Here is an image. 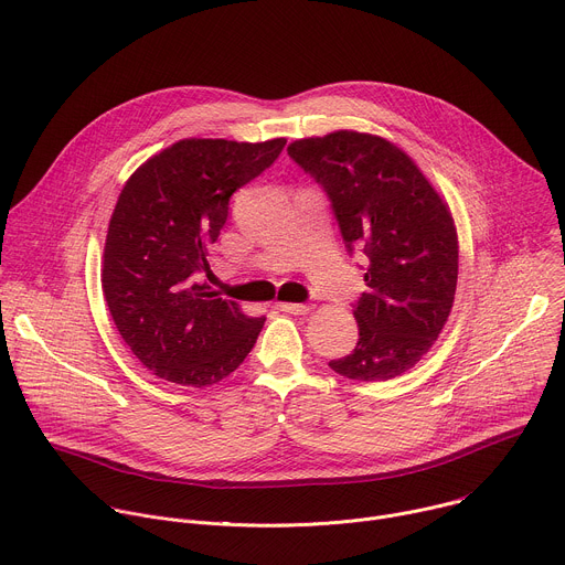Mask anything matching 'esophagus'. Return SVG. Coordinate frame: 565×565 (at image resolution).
<instances>
[{"instance_id": "34e87169", "label": "esophagus", "mask_w": 565, "mask_h": 565, "mask_svg": "<svg viewBox=\"0 0 565 565\" xmlns=\"http://www.w3.org/2000/svg\"><path fill=\"white\" fill-rule=\"evenodd\" d=\"M281 310L286 312H292V315H306L310 310V303H292V301H281L279 303Z\"/></svg>"}]
</instances>
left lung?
<instances>
[{
    "instance_id": "8db88e82",
    "label": "left lung",
    "mask_w": 565,
    "mask_h": 565,
    "mask_svg": "<svg viewBox=\"0 0 565 565\" xmlns=\"http://www.w3.org/2000/svg\"><path fill=\"white\" fill-rule=\"evenodd\" d=\"M288 156L327 192L349 255H366L353 303L360 340L329 366L358 382L409 371L438 340L454 306L458 236L451 212L393 142L333 131L290 142Z\"/></svg>"
}]
</instances>
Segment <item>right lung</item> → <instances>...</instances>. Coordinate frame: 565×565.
<instances>
[{
	"mask_svg": "<svg viewBox=\"0 0 565 565\" xmlns=\"http://www.w3.org/2000/svg\"><path fill=\"white\" fill-rule=\"evenodd\" d=\"M286 138H185L151 156L125 183L109 221L103 290L131 353L158 377L210 386L253 351L266 317L216 297L210 248L230 196L279 158Z\"/></svg>",
	"mask_w": 565,
	"mask_h": 565,
	"instance_id": "right-lung-1",
	"label": "right lung"
}]
</instances>
